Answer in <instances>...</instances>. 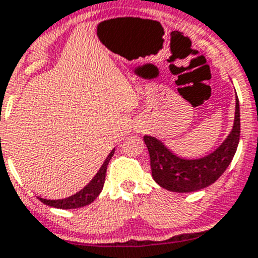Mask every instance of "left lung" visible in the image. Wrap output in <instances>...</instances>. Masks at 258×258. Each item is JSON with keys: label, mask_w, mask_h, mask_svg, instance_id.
I'll list each match as a JSON object with an SVG mask.
<instances>
[{"label": "left lung", "mask_w": 258, "mask_h": 258, "mask_svg": "<svg viewBox=\"0 0 258 258\" xmlns=\"http://www.w3.org/2000/svg\"><path fill=\"white\" fill-rule=\"evenodd\" d=\"M240 136L239 100L235 99L234 126L229 136L214 153L201 159L187 160L175 156L162 141L144 136L150 154L151 174L163 188L172 192H195L210 186L225 172L233 160Z\"/></svg>", "instance_id": "1"}]
</instances>
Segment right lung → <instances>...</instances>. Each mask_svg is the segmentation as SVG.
Listing matches in <instances>:
<instances>
[{"label":"right lung","mask_w":258,"mask_h":258,"mask_svg":"<svg viewBox=\"0 0 258 258\" xmlns=\"http://www.w3.org/2000/svg\"><path fill=\"white\" fill-rule=\"evenodd\" d=\"M113 154H114V150H112L109 153V155L107 156V159L103 163L102 168L99 169V172L96 173L95 177L89 182V184H86L81 191H79L78 194L72 195V196L67 197V199L62 200H47L42 199V197H38L43 204L48 206H52V208L57 209H79L83 208V206L89 205L96 197L99 196V194L102 192L103 186H104L105 182V173H107V167L109 160L112 159Z\"/></svg>","instance_id":"right-lung-1"}]
</instances>
